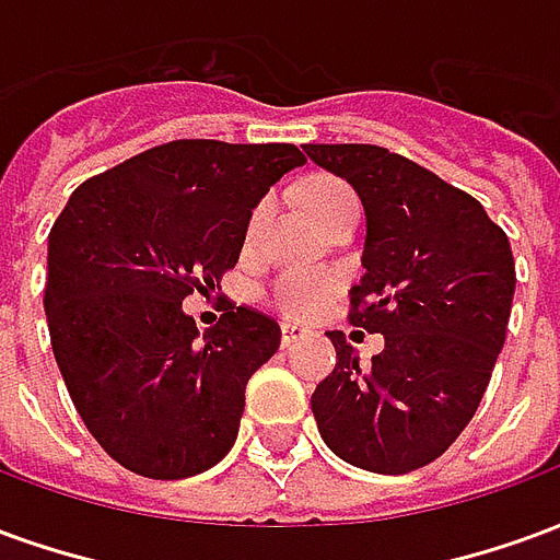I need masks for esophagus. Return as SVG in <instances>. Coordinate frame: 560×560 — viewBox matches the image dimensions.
I'll list each match as a JSON object with an SVG mask.
<instances>
[{
    "label": "esophagus",
    "mask_w": 560,
    "mask_h": 560,
    "mask_svg": "<svg viewBox=\"0 0 560 560\" xmlns=\"http://www.w3.org/2000/svg\"><path fill=\"white\" fill-rule=\"evenodd\" d=\"M303 336L305 332L300 327H293V324H281V348H291V345H296Z\"/></svg>",
    "instance_id": "obj_1"
}]
</instances>
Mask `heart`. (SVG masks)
I'll list each match as a JSON object with an SVG mask.
<instances>
[{"instance_id":"1","label":"heart","mask_w":560,"mask_h":560,"mask_svg":"<svg viewBox=\"0 0 560 560\" xmlns=\"http://www.w3.org/2000/svg\"><path fill=\"white\" fill-rule=\"evenodd\" d=\"M303 195L308 209L315 212V219H324L329 209H336L345 200H351V188L332 176H312L303 185ZM269 221V200H260L252 215L245 221V243H257L260 233L267 228ZM339 293V279L329 276V272H288L276 281L272 288V305L279 308L281 315L296 317H315L324 305Z\"/></svg>"}]
</instances>
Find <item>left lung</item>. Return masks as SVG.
Instances as JSON below:
<instances>
[{"label":"left lung","mask_w":560,"mask_h":560,"mask_svg":"<svg viewBox=\"0 0 560 560\" xmlns=\"http://www.w3.org/2000/svg\"><path fill=\"white\" fill-rule=\"evenodd\" d=\"M365 207V276L351 288L353 327L384 336L360 365L341 329L332 375L317 384V432L345 462L408 474L456 441L504 348L516 264L477 197L372 143H305Z\"/></svg>","instance_id":"1"}]
</instances>
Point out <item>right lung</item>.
Segmentation results:
<instances>
[{
	"label": "right lung",
	"mask_w": 560,
	"mask_h": 560,
	"mask_svg": "<svg viewBox=\"0 0 560 560\" xmlns=\"http://www.w3.org/2000/svg\"><path fill=\"white\" fill-rule=\"evenodd\" d=\"M303 164L293 143L171 140L86 179L59 212L50 345L80 420L122 468L183 480L228 456L281 329L236 305L200 339L183 300L236 267L257 200Z\"/></svg>",
	"instance_id": "obj_1"
}]
</instances>
